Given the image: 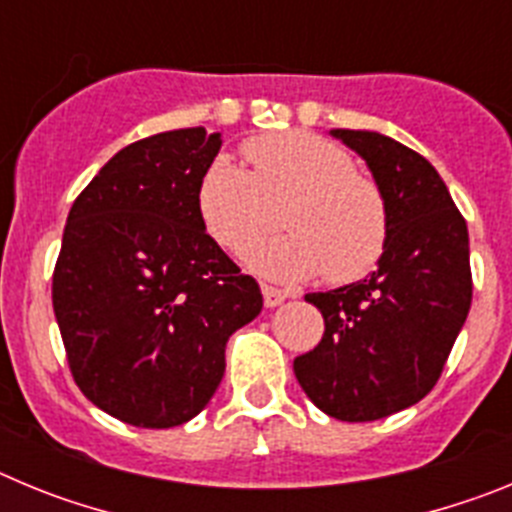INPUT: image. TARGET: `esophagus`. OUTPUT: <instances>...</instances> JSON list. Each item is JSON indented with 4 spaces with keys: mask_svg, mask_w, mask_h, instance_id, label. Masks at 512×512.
I'll return each mask as SVG.
<instances>
[{
    "mask_svg": "<svg viewBox=\"0 0 512 512\" xmlns=\"http://www.w3.org/2000/svg\"><path fill=\"white\" fill-rule=\"evenodd\" d=\"M261 292H264V305L266 307H277L287 300V292L279 287H271V284H261Z\"/></svg>",
    "mask_w": 512,
    "mask_h": 512,
    "instance_id": "obj_1",
    "label": "esophagus"
}]
</instances>
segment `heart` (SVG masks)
Listing matches in <instances>:
<instances>
[{
    "instance_id": "obj_1",
    "label": "heart",
    "mask_w": 512,
    "mask_h": 512,
    "mask_svg": "<svg viewBox=\"0 0 512 512\" xmlns=\"http://www.w3.org/2000/svg\"><path fill=\"white\" fill-rule=\"evenodd\" d=\"M248 171L217 156L197 184V215L207 235L241 253L282 207V228L246 253L248 266L282 282L318 277L348 284L366 277L390 241V215L377 182L354 171L336 143L310 130H279L243 146Z\"/></svg>"
}]
</instances>
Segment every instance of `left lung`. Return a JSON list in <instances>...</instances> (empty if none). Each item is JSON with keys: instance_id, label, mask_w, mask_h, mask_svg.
Returning a JSON list of instances; mask_svg holds the SVG:
<instances>
[{"instance_id": "obj_1", "label": "left lung", "mask_w": 512, "mask_h": 512, "mask_svg": "<svg viewBox=\"0 0 512 512\" xmlns=\"http://www.w3.org/2000/svg\"><path fill=\"white\" fill-rule=\"evenodd\" d=\"M354 148L387 202L390 241L361 282L305 295L323 312L318 346L295 377L325 415L387 418L433 390L472 305L467 220L438 171L372 130H330Z\"/></svg>"}]
</instances>
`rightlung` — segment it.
Masks as SVG:
<instances>
[{
	"label": "right lung",
	"mask_w": 512,
	"mask_h": 512,
	"mask_svg": "<svg viewBox=\"0 0 512 512\" xmlns=\"http://www.w3.org/2000/svg\"><path fill=\"white\" fill-rule=\"evenodd\" d=\"M220 133L182 128L117 151L71 205L53 312L79 390L138 428L202 413L225 343L264 307L197 215Z\"/></svg>",
	"instance_id": "obj_1"
}]
</instances>
